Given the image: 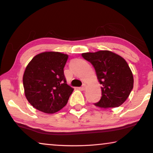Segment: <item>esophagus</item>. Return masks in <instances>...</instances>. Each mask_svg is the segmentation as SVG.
Returning <instances> with one entry per match:
<instances>
[{
  "instance_id": "34e87169",
  "label": "esophagus",
  "mask_w": 153,
  "mask_h": 153,
  "mask_svg": "<svg viewBox=\"0 0 153 153\" xmlns=\"http://www.w3.org/2000/svg\"><path fill=\"white\" fill-rule=\"evenodd\" d=\"M86 88H87V86H86V85L85 84H83L82 86L81 87V90H82V91H85V89H86Z\"/></svg>"
}]
</instances>
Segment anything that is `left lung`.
I'll use <instances>...</instances> for the list:
<instances>
[{
    "label": "left lung",
    "mask_w": 153,
    "mask_h": 153,
    "mask_svg": "<svg viewBox=\"0 0 153 153\" xmlns=\"http://www.w3.org/2000/svg\"><path fill=\"white\" fill-rule=\"evenodd\" d=\"M81 56L93 65L102 84L101 99L95 105L106 108L118 107L124 103L134 85L132 72L126 60L107 50L87 52Z\"/></svg>",
    "instance_id": "left-lung-1"
}]
</instances>
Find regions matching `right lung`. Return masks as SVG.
<instances>
[{
	"label": "right lung",
	"mask_w": 153,
	"mask_h": 153,
	"mask_svg": "<svg viewBox=\"0 0 153 153\" xmlns=\"http://www.w3.org/2000/svg\"><path fill=\"white\" fill-rule=\"evenodd\" d=\"M68 58V54L45 51L34 56L26 66L23 76L24 94L36 109L54 114L68 103L74 91L64 76Z\"/></svg>",
	"instance_id": "add662e5"
}]
</instances>
